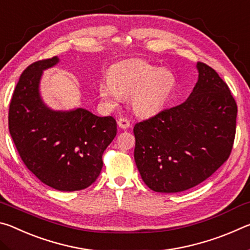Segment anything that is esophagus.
<instances>
[{"mask_svg": "<svg viewBox=\"0 0 250 250\" xmlns=\"http://www.w3.org/2000/svg\"><path fill=\"white\" fill-rule=\"evenodd\" d=\"M118 126H119L120 129H128L130 128V121L126 119V118H120L119 120H118Z\"/></svg>", "mask_w": 250, "mask_h": 250, "instance_id": "esophagus-1", "label": "esophagus"}]
</instances>
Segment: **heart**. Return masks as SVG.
<instances>
[{"label":"heart","mask_w":250,"mask_h":250,"mask_svg":"<svg viewBox=\"0 0 250 250\" xmlns=\"http://www.w3.org/2000/svg\"><path fill=\"white\" fill-rule=\"evenodd\" d=\"M176 88V77L170 69L160 68L140 59L118 62L101 80L98 92L109 108H116L124 96L130 95V104L140 116L160 111Z\"/></svg>","instance_id":"b5f03b06"}]
</instances>
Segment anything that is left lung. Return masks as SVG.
Listing matches in <instances>:
<instances>
[{
	"mask_svg": "<svg viewBox=\"0 0 250 250\" xmlns=\"http://www.w3.org/2000/svg\"><path fill=\"white\" fill-rule=\"evenodd\" d=\"M198 79L183 104L134 125V160L154 192L177 193L209 177L230 154L237 104L209 66L197 62Z\"/></svg>",
	"mask_w": 250,
	"mask_h": 250,
	"instance_id": "8db88e82",
	"label": "left lung"
}]
</instances>
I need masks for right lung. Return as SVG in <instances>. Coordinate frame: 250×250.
I'll use <instances>...</instances> for the list:
<instances>
[{
    "label": "right lung",
    "mask_w": 250,
    "mask_h": 250,
    "mask_svg": "<svg viewBox=\"0 0 250 250\" xmlns=\"http://www.w3.org/2000/svg\"><path fill=\"white\" fill-rule=\"evenodd\" d=\"M58 62L55 56L23 71L11 100L8 129L21 159L42 183L73 192L88 188L99 176L117 122L83 108L55 110L45 104L41 80L44 70Z\"/></svg>",
    "instance_id": "1"
}]
</instances>
